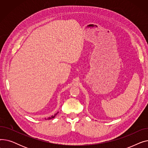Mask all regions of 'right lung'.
<instances>
[{"label":"right lung","mask_w":148,"mask_h":148,"mask_svg":"<svg viewBox=\"0 0 148 148\" xmlns=\"http://www.w3.org/2000/svg\"><path fill=\"white\" fill-rule=\"evenodd\" d=\"M58 113H58H56V114H54L53 116H51V117H49V118H48L47 119H45V120H50V119H53V118H54V117H55V116L57 115V114Z\"/></svg>","instance_id":"obj_1"}]
</instances>
